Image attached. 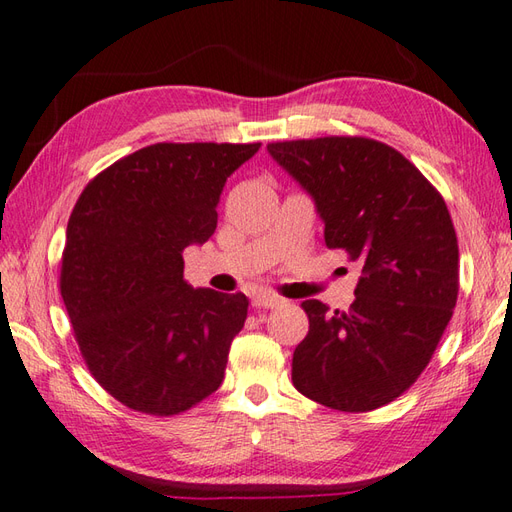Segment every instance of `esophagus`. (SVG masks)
<instances>
[{
    "label": "esophagus",
    "mask_w": 512,
    "mask_h": 512,
    "mask_svg": "<svg viewBox=\"0 0 512 512\" xmlns=\"http://www.w3.org/2000/svg\"><path fill=\"white\" fill-rule=\"evenodd\" d=\"M280 302L282 300L278 298V295H271V293H256L252 298V304L256 306V309H276Z\"/></svg>",
    "instance_id": "esophagus-1"
}]
</instances>
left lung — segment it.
Segmentation results:
<instances>
[{
	"instance_id": "left-lung-1",
	"label": "left lung",
	"mask_w": 512,
	"mask_h": 512,
	"mask_svg": "<svg viewBox=\"0 0 512 512\" xmlns=\"http://www.w3.org/2000/svg\"><path fill=\"white\" fill-rule=\"evenodd\" d=\"M324 221V241L361 263L355 302L304 300L309 333L293 385L339 412H370L427 368L458 300V238L447 203L392 146L368 138L267 144Z\"/></svg>"
}]
</instances>
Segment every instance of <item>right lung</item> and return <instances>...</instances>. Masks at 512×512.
I'll list each match as a JSON object with an SVG mask.
<instances>
[{"instance_id":"right-lung-1","label":"right lung","mask_w":512,"mask_h":512,"mask_svg":"<svg viewBox=\"0 0 512 512\" xmlns=\"http://www.w3.org/2000/svg\"><path fill=\"white\" fill-rule=\"evenodd\" d=\"M258 149L151 144L102 170L76 201L61 295L89 372L135 412H186L223 383L249 302L192 289L181 254L217 230L227 177Z\"/></svg>"}]
</instances>
